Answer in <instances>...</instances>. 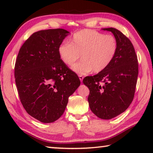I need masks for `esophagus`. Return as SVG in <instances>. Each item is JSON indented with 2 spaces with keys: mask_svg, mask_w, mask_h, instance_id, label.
Returning a JSON list of instances; mask_svg holds the SVG:
<instances>
[{
  "mask_svg": "<svg viewBox=\"0 0 153 153\" xmlns=\"http://www.w3.org/2000/svg\"><path fill=\"white\" fill-rule=\"evenodd\" d=\"M79 80H80V82H82L83 79H84V76H82V75H79Z\"/></svg>",
  "mask_w": 153,
  "mask_h": 153,
  "instance_id": "obj_1",
  "label": "esophagus"
}]
</instances>
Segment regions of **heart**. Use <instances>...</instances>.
Returning a JSON list of instances; mask_svg holds the SVG:
<instances>
[{"instance_id": "obj_1", "label": "heart", "mask_w": 153, "mask_h": 153, "mask_svg": "<svg viewBox=\"0 0 153 153\" xmlns=\"http://www.w3.org/2000/svg\"><path fill=\"white\" fill-rule=\"evenodd\" d=\"M118 50L115 36L105 35L93 30H83L74 33L70 42H63L58 47L61 60L72 65L82 55V61L74 65L71 69L84 75L92 71L100 73L112 63Z\"/></svg>"}]
</instances>
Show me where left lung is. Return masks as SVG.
Listing matches in <instances>:
<instances>
[{"mask_svg": "<svg viewBox=\"0 0 153 153\" xmlns=\"http://www.w3.org/2000/svg\"><path fill=\"white\" fill-rule=\"evenodd\" d=\"M111 32L118 42V50L107 69L83 82L90 90L88 101L92 113L102 120H111L123 113L132 102L138 75V59L134 46L115 28Z\"/></svg>", "mask_w": 153, "mask_h": 153, "instance_id": "obj_1", "label": "left lung"}]
</instances>
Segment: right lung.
I'll return each instance as SVG.
<instances>
[{
	"label": "right lung",
	"mask_w": 153,
	"mask_h": 153,
	"mask_svg": "<svg viewBox=\"0 0 153 153\" xmlns=\"http://www.w3.org/2000/svg\"><path fill=\"white\" fill-rule=\"evenodd\" d=\"M69 34L64 29L38 31L18 53L15 78L20 100L27 113L42 123L57 120L80 85L78 76L58 53L59 46Z\"/></svg>",
	"instance_id": "right-lung-1"
}]
</instances>
